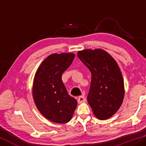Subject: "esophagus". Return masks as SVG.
<instances>
[{"label":"esophagus","mask_w":146,"mask_h":146,"mask_svg":"<svg viewBox=\"0 0 146 146\" xmlns=\"http://www.w3.org/2000/svg\"><path fill=\"white\" fill-rule=\"evenodd\" d=\"M77 101L78 103H84L86 101V98L84 96H80L78 97V98L77 99Z\"/></svg>","instance_id":"34e87169"}]
</instances>
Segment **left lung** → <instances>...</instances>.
Instances as JSON below:
<instances>
[{"label": "left lung", "mask_w": 146, "mask_h": 146, "mask_svg": "<svg viewBox=\"0 0 146 146\" xmlns=\"http://www.w3.org/2000/svg\"><path fill=\"white\" fill-rule=\"evenodd\" d=\"M92 73L88 101L95 115L106 119L119 109L124 97L121 71L114 59L102 49H86L77 53Z\"/></svg>", "instance_id": "left-lung-1"}]
</instances>
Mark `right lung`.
<instances>
[{
  "instance_id": "right-lung-1",
  "label": "right lung",
  "mask_w": 146,
  "mask_h": 146,
  "mask_svg": "<svg viewBox=\"0 0 146 146\" xmlns=\"http://www.w3.org/2000/svg\"><path fill=\"white\" fill-rule=\"evenodd\" d=\"M74 58L73 53L50 55L40 65L34 77L33 97L37 108L55 123H68L77 107V100L68 94L62 80V74Z\"/></svg>"
}]
</instances>
